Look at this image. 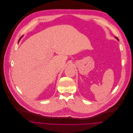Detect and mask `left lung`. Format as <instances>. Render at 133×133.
I'll use <instances>...</instances> for the list:
<instances>
[{"label": "left lung", "instance_id": "left-lung-1", "mask_svg": "<svg viewBox=\"0 0 133 133\" xmlns=\"http://www.w3.org/2000/svg\"><path fill=\"white\" fill-rule=\"evenodd\" d=\"M115 38H116V39H117V40H118V38H117V37H115Z\"/></svg>", "mask_w": 133, "mask_h": 133}]
</instances>
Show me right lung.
Instances as JSON below:
<instances>
[{
    "label": "right lung",
    "mask_w": 133,
    "mask_h": 133,
    "mask_svg": "<svg viewBox=\"0 0 133 133\" xmlns=\"http://www.w3.org/2000/svg\"><path fill=\"white\" fill-rule=\"evenodd\" d=\"M21 38H20V39H19V40H20V39H21Z\"/></svg>",
    "instance_id": "obj_1"
}]
</instances>
